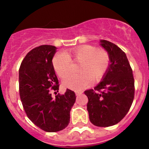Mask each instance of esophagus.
<instances>
[{
    "label": "esophagus",
    "instance_id": "obj_1",
    "mask_svg": "<svg viewBox=\"0 0 149 149\" xmlns=\"http://www.w3.org/2000/svg\"><path fill=\"white\" fill-rule=\"evenodd\" d=\"M75 93H76V95H81L82 93H83V92H81V91H76V92H75Z\"/></svg>",
    "mask_w": 149,
    "mask_h": 149
}]
</instances>
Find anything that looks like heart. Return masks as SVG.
Wrapping results in <instances>:
<instances>
[{"instance_id": "obj_1", "label": "heart", "mask_w": 149, "mask_h": 149, "mask_svg": "<svg viewBox=\"0 0 149 149\" xmlns=\"http://www.w3.org/2000/svg\"><path fill=\"white\" fill-rule=\"evenodd\" d=\"M71 61L79 62L78 74L68 75L64 78L62 84L66 88L80 90L88 87L103 78L110 65V56L104 49H98L96 47L85 45L69 49L65 54L59 52L52 59L54 71L61 78L69 72Z\"/></svg>"}]
</instances>
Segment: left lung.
<instances>
[{
  "label": "left lung",
  "mask_w": 149,
  "mask_h": 149,
  "mask_svg": "<svg viewBox=\"0 0 149 149\" xmlns=\"http://www.w3.org/2000/svg\"><path fill=\"white\" fill-rule=\"evenodd\" d=\"M100 45L109 53L110 65L102 81L85 95L90 122L98 127H109L129 111L134 100V80L125 53L108 40H101Z\"/></svg>",
  "instance_id": "8db88e82"
}]
</instances>
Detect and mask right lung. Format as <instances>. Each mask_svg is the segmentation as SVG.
I'll use <instances>...</instances> for the list:
<instances>
[{"label": "right lung", "instance_id": "obj_1", "mask_svg": "<svg viewBox=\"0 0 149 149\" xmlns=\"http://www.w3.org/2000/svg\"><path fill=\"white\" fill-rule=\"evenodd\" d=\"M56 51L53 45L36 47L26 55L19 71V95L26 113L34 125L48 132L67 127L76 102L75 92L69 89L55 98L50 93L51 90L58 92L59 86L52 66Z\"/></svg>", "mask_w": 149, "mask_h": 149}]
</instances>
